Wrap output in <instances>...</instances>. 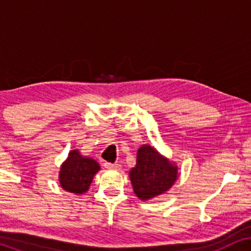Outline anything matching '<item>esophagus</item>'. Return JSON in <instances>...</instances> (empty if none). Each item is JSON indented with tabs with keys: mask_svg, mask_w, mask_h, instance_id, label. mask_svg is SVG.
<instances>
[{
	"mask_svg": "<svg viewBox=\"0 0 251 251\" xmlns=\"http://www.w3.org/2000/svg\"><path fill=\"white\" fill-rule=\"evenodd\" d=\"M104 166H105L106 169H112V170H119L120 169V164H118V163L106 162Z\"/></svg>",
	"mask_w": 251,
	"mask_h": 251,
	"instance_id": "obj_1",
	"label": "esophagus"
}]
</instances>
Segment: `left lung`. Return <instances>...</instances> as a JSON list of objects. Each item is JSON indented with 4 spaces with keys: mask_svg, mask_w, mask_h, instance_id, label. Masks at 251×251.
<instances>
[{
    "mask_svg": "<svg viewBox=\"0 0 251 251\" xmlns=\"http://www.w3.org/2000/svg\"><path fill=\"white\" fill-rule=\"evenodd\" d=\"M129 176L135 194L146 201L166 193L173 186L178 177V167L154 147L143 145L137 152V163Z\"/></svg>",
    "mask_w": 251,
    "mask_h": 251,
    "instance_id": "left-lung-1",
    "label": "left lung"
}]
</instances>
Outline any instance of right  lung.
Listing matches in <instances>:
<instances>
[{
  "label": "right lung",
  "instance_id": "obj_1",
  "mask_svg": "<svg viewBox=\"0 0 251 251\" xmlns=\"http://www.w3.org/2000/svg\"><path fill=\"white\" fill-rule=\"evenodd\" d=\"M98 170H100V167L97 161L81 155L78 150L71 151L66 161L60 167V186L71 193L83 194L89 190Z\"/></svg>",
  "mask_w": 251,
  "mask_h": 251
}]
</instances>
